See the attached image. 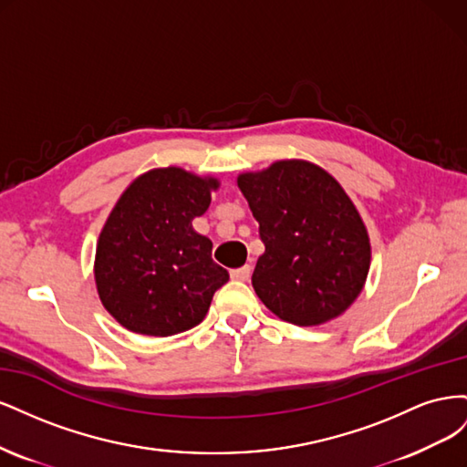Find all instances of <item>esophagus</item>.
Returning <instances> with one entry per match:
<instances>
[{
    "instance_id": "34e87169",
    "label": "esophagus",
    "mask_w": 467,
    "mask_h": 467,
    "mask_svg": "<svg viewBox=\"0 0 467 467\" xmlns=\"http://www.w3.org/2000/svg\"><path fill=\"white\" fill-rule=\"evenodd\" d=\"M230 276H232L234 280H242V282H245V280H249V276H251V266H249V265H245V266L234 268V271L230 273Z\"/></svg>"
}]
</instances>
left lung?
<instances>
[{
    "label": "left lung",
    "mask_w": 467,
    "mask_h": 467,
    "mask_svg": "<svg viewBox=\"0 0 467 467\" xmlns=\"http://www.w3.org/2000/svg\"><path fill=\"white\" fill-rule=\"evenodd\" d=\"M237 187L265 244L251 276L261 302L302 327L341 316L370 268L368 232L343 187L304 160L239 175Z\"/></svg>",
    "instance_id": "left-lung-1"
}]
</instances>
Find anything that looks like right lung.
I'll return each instance as SVG.
<instances>
[{"label":"right lung","mask_w":467,"mask_h":467,"mask_svg":"<svg viewBox=\"0 0 467 467\" xmlns=\"http://www.w3.org/2000/svg\"><path fill=\"white\" fill-rule=\"evenodd\" d=\"M218 187L214 177L161 167L122 192L95 253L99 298L122 327L169 337L204 319L230 275L212 261V242L192 230V220Z\"/></svg>","instance_id":"1"}]
</instances>
